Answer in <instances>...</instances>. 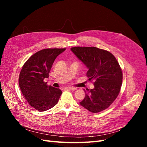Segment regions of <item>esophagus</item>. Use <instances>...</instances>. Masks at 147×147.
<instances>
[{
	"instance_id": "34e87169",
	"label": "esophagus",
	"mask_w": 147,
	"mask_h": 147,
	"mask_svg": "<svg viewBox=\"0 0 147 147\" xmlns=\"http://www.w3.org/2000/svg\"><path fill=\"white\" fill-rule=\"evenodd\" d=\"M68 89H69V90H71V91H75V90H77V88H72V87H69V88H68Z\"/></svg>"
}]
</instances>
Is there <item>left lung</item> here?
Masks as SVG:
<instances>
[{
  "instance_id": "left-lung-1",
  "label": "left lung",
  "mask_w": 147,
  "mask_h": 147,
  "mask_svg": "<svg viewBox=\"0 0 147 147\" xmlns=\"http://www.w3.org/2000/svg\"><path fill=\"white\" fill-rule=\"evenodd\" d=\"M70 50L88 69L89 80H94V88L84 91L85 97L80 104L92 113L107 109L118 96L122 84L123 74L117 60L111 53L96 47Z\"/></svg>"
}]
</instances>
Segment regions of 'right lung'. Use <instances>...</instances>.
<instances>
[{"label":"right lung","instance_id":"right-lung-1","mask_svg":"<svg viewBox=\"0 0 147 147\" xmlns=\"http://www.w3.org/2000/svg\"><path fill=\"white\" fill-rule=\"evenodd\" d=\"M65 48H47L35 53L26 62L19 77L20 90L28 104L39 112L55 106L62 94L59 88L44 82L56 57Z\"/></svg>","mask_w":147,"mask_h":147}]
</instances>
